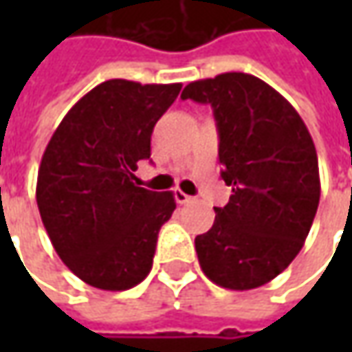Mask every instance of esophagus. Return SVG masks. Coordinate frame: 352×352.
I'll return each mask as SVG.
<instances>
[{
	"label": "esophagus",
	"instance_id": "obj_1",
	"mask_svg": "<svg viewBox=\"0 0 352 352\" xmlns=\"http://www.w3.org/2000/svg\"><path fill=\"white\" fill-rule=\"evenodd\" d=\"M174 197H176V201L184 206V204H188V201H192V196H188V194H184L182 190H176L174 192Z\"/></svg>",
	"mask_w": 352,
	"mask_h": 352
}]
</instances>
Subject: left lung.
Wrapping results in <instances>:
<instances>
[{
  "label": "left lung",
  "instance_id": "8db88e82",
  "mask_svg": "<svg viewBox=\"0 0 352 352\" xmlns=\"http://www.w3.org/2000/svg\"><path fill=\"white\" fill-rule=\"evenodd\" d=\"M182 100L210 103L219 131L221 178L233 194L196 236L204 274L227 290L276 278L304 247L319 206L311 135L276 89L243 72L188 84Z\"/></svg>",
  "mask_w": 352,
  "mask_h": 352
}]
</instances>
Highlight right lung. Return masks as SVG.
<instances>
[{"label": "right lung", "mask_w": 352, "mask_h": 352, "mask_svg": "<svg viewBox=\"0 0 352 352\" xmlns=\"http://www.w3.org/2000/svg\"><path fill=\"white\" fill-rule=\"evenodd\" d=\"M182 84L107 80L64 116L38 166L36 206L50 243L76 276L100 290H129L153 268L172 192L137 184L156 121Z\"/></svg>", "instance_id": "1"}]
</instances>
